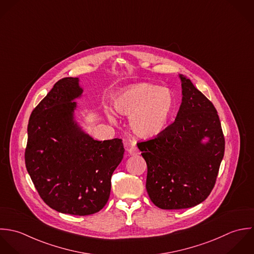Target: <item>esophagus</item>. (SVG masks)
<instances>
[{
	"mask_svg": "<svg viewBox=\"0 0 254 254\" xmlns=\"http://www.w3.org/2000/svg\"><path fill=\"white\" fill-rule=\"evenodd\" d=\"M127 153H128L129 155H131V156H134V155L139 154V150L137 149V147H136L134 144H132V145L127 149Z\"/></svg>",
	"mask_w": 254,
	"mask_h": 254,
	"instance_id": "obj_1",
	"label": "esophagus"
}]
</instances>
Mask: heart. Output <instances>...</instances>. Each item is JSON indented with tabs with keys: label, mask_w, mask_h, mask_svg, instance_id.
<instances>
[{
	"label": "heart",
	"mask_w": 254,
	"mask_h": 254,
	"mask_svg": "<svg viewBox=\"0 0 254 254\" xmlns=\"http://www.w3.org/2000/svg\"><path fill=\"white\" fill-rule=\"evenodd\" d=\"M116 110L130 117V128L141 138H152L166 127L175 108L173 93L167 88L141 83L129 87L115 102ZM114 122V118L110 116Z\"/></svg>",
	"instance_id": "obj_1"
}]
</instances>
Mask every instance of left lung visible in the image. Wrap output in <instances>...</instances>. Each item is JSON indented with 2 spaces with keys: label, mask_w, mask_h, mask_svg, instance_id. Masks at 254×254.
Masks as SVG:
<instances>
[{
  "label": "left lung",
  "mask_w": 254,
  "mask_h": 254,
  "mask_svg": "<svg viewBox=\"0 0 254 254\" xmlns=\"http://www.w3.org/2000/svg\"><path fill=\"white\" fill-rule=\"evenodd\" d=\"M182 79L183 101L177 118L159 135L138 141L147 164L146 190L157 207L186 209L212 191L225 152L217 111L190 79ZM208 137L206 144L201 140Z\"/></svg>",
  "instance_id": "8db88e82"
}]
</instances>
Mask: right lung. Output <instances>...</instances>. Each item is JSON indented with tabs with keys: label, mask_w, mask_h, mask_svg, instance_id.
<instances>
[{
	"label": "right lung",
	"mask_w": 254,
	"mask_h": 254,
	"mask_svg": "<svg viewBox=\"0 0 254 254\" xmlns=\"http://www.w3.org/2000/svg\"><path fill=\"white\" fill-rule=\"evenodd\" d=\"M81 93L77 77L55 83L30 115L24 160L44 202L61 213L86 216L108 202L125 149L122 139L94 140L76 125L72 100Z\"/></svg>",
	"instance_id": "obj_1"
}]
</instances>
